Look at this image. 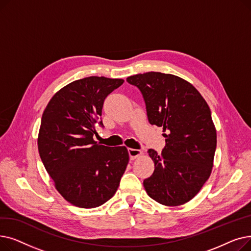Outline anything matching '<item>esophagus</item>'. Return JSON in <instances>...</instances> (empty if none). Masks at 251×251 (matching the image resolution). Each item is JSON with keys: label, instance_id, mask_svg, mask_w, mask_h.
Wrapping results in <instances>:
<instances>
[{"label": "esophagus", "instance_id": "esophagus-1", "mask_svg": "<svg viewBox=\"0 0 251 251\" xmlns=\"http://www.w3.org/2000/svg\"><path fill=\"white\" fill-rule=\"evenodd\" d=\"M128 153L130 160H135L137 157L142 155V151L139 150H134V149H128Z\"/></svg>", "mask_w": 251, "mask_h": 251}]
</instances>
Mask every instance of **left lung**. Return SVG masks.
<instances>
[{
    "instance_id": "1",
    "label": "left lung",
    "mask_w": 251,
    "mask_h": 251,
    "mask_svg": "<svg viewBox=\"0 0 251 251\" xmlns=\"http://www.w3.org/2000/svg\"><path fill=\"white\" fill-rule=\"evenodd\" d=\"M126 80L140 90L149 122L166 132L162 153L149 150L154 171L143 181L147 193L169 206L189 201L212 173L217 148L206 101L192 84L172 74L148 72Z\"/></svg>"
}]
</instances>
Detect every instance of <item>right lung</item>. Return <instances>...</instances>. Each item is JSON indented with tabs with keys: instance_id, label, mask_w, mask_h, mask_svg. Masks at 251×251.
<instances>
[{
	"instance_id": "obj_1",
	"label": "right lung",
	"mask_w": 251,
	"mask_h": 251,
	"mask_svg": "<svg viewBox=\"0 0 251 251\" xmlns=\"http://www.w3.org/2000/svg\"><path fill=\"white\" fill-rule=\"evenodd\" d=\"M123 79L90 76L60 89L43 114L37 148L59 193L71 204L98 207L116 193L129 162L125 147L109 148L94 140L103 127L101 110Z\"/></svg>"
}]
</instances>
